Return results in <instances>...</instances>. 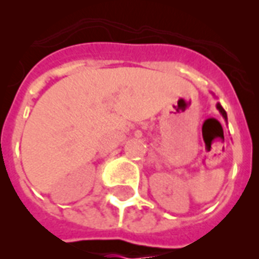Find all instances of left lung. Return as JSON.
<instances>
[{"label":"left lung","instance_id":"1","mask_svg":"<svg viewBox=\"0 0 259 259\" xmlns=\"http://www.w3.org/2000/svg\"><path fill=\"white\" fill-rule=\"evenodd\" d=\"M217 109L219 110V113H221L222 115H223V118H225V119H227V113H226L225 109H223V107H222L221 103H217Z\"/></svg>","mask_w":259,"mask_h":259}]
</instances>
